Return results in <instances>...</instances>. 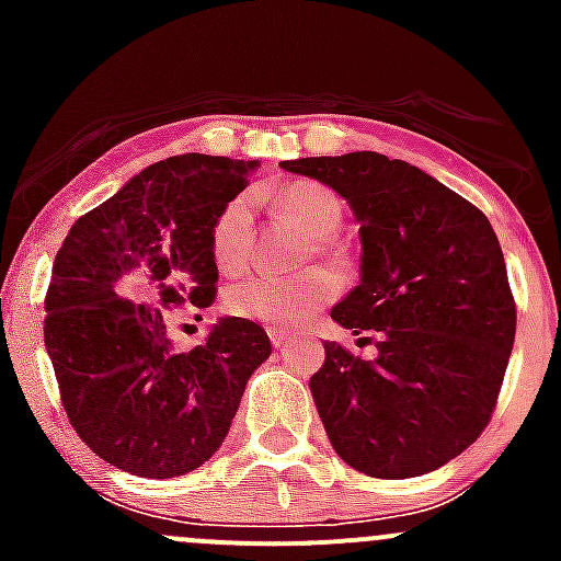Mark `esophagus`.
<instances>
[{
  "instance_id": "esophagus-1",
  "label": "esophagus",
  "mask_w": 561,
  "mask_h": 561,
  "mask_svg": "<svg viewBox=\"0 0 561 561\" xmlns=\"http://www.w3.org/2000/svg\"><path fill=\"white\" fill-rule=\"evenodd\" d=\"M268 339H271V344H274V347H287V344H290L296 336H293L290 331H282V328H271Z\"/></svg>"
}]
</instances>
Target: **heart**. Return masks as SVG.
<instances>
[{
    "label": "heart",
    "mask_w": 561,
    "mask_h": 561,
    "mask_svg": "<svg viewBox=\"0 0 561 561\" xmlns=\"http://www.w3.org/2000/svg\"><path fill=\"white\" fill-rule=\"evenodd\" d=\"M274 208L285 222L314 239L317 252L339 257L328 236L342 225V197L331 186L312 179H298L282 186L274 195ZM254 254V206L249 195H236L219 208L211 225V257L222 274H241ZM342 290L333 271L312 268L296 276H249L236 282L225 293L230 314L263 322L274 328H293L307 322Z\"/></svg>",
    "instance_id": "obj_1"
}]
</instances>
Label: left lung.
<instances>
[{
	"mask_svg": "<svg viewBox=\"0 0 561 561\" xmlns=\"http://www.w3.org/2000/svg\"><path fill=\"white\" fill-rule=\"evenodd\" d=\"M347 197L360 285L331 317L377 358L325 342L312 375L333 450L371 478H417L467 450L496 410L516 298L485 214L428 173L377 151L282 162Z\"/></svg>",
	"mask_w": 561,
	"mask_h": 561,
	"instance_id": "obj_1",
	"label": "left lung"
}]
</instances>
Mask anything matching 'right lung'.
<instances>
[{
	"instance_id": "right-lung-1",
	"label": "right lung",
	"mask_w": 561,
	"mask_h": 561,
	"mask_svg": "<svg viewBox=\"0 0 561 561\" xmlns=\"http://www.w3.org/2000/svg\"><path fill=\"white\" fill-rule=\"evenodd\" d=\"M252 168L208 154L154 162L83 214L56 254L43 333L61 407L78 437L124 472L175 478L208 461L271 355L244 317L184 353L168 339L179 309L217 298L211 225Z\"/></svg>"
}]
</instances>
